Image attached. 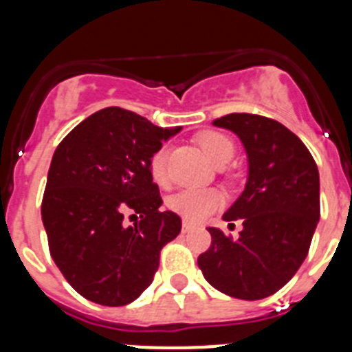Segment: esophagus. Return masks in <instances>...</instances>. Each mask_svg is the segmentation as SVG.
I'll use <instances>...</instances> for the list:
<instances>
[{"mask_svg": "<svg viewBox=\"0 0 352 352\" xmlns=\"http://www.w3.org/2000/svg\"><path fill=\"white\" fill-rule=\"evenodd\" d=\"M190 231H194V226H192V223H188V222H183V226H182L183 234H186V232H190Z\"/></svg>", "mask_w": 352, "mask_h": 352, "instance_id": "obj_1", "label": "esophagus"}]
</instances>
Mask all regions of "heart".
Segmentation results:
<instances>
[{"label":"heart","instance_id":"obj_1","mask_svg":"<svg viewBox=\"0 0 352 352\" xmlns=\"http://www.w3.org/2000/svg\"><path fill=\"white\" fill-rule=\"evenodd\" d=\"M199 146L214 166H223L234 155V142L229 135L217 130H208L197 138ZM149 176L157 185L167 183V149H157L149 158ZM223 204V197L214 188H188L174 194L167 201V208L178 213L186 222H204L211 213L220 210Z\"/></svg>","mask_w":352,"mask_h":352}]
</instances>
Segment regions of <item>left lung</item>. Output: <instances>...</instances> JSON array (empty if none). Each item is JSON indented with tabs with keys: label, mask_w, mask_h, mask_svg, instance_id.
<instances>
[{
	"label": "left lung",
	"mask_w": 352,
	"mask_h": 352,
	"mask_svg": "<svg viewBox=\"0 0 352 352\" xmlns=\"http://www.w3.org/2000/svg\"><path fill=\"white\" fill-rule=\"evenodd\" d=\"M213 125L238 133L250 170L243 194L223 214L243 229L232 238L210 227L211 245L197 264L227 296L263 300L284 287L309 254L321 217L319 170L296 133L272 118L232 113Z\"/></svg>",
	"instance_id": "obj_1"
}]
</instances>
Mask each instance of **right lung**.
<instances>
[{
    "label": "right lung",
    "mask_w": 352,
    "mask_h": 352,
    "mask_svg": "<svg viewBox=\"0 0 352 352\" xmlns=\"http://www.w3.org/2000/svg\"><path fill=\"white\" fill-rule=\"evenodd\" d=\"M176 132L105 107L56 148L42 220L52 261L86 300L105 307L138 300L153 282L160 250L182 231L178 214L160 211L149 176L151 155Z\"/></svg>",
    "instance_id": "add662e5"
}]
</instances>
